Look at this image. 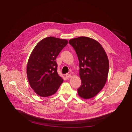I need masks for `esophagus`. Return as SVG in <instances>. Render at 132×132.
Here are the masks:
<instances>
[{"instance_id": "34e87169", "label": "esophagus", "mask_w": 132, "mask_h": 132, "mask_svg": "<svg viewBox=\"0 0 132 132\" xmlns=\"http://www.w3.org/2000/svg\"><path fill=\"white\" fill-rule=\"evenodd\" d=\"M65 76H66V78L67 79H69V78H70L72 77V75L71 74H66L65 75Z\"/></svg>"}]
</instances>
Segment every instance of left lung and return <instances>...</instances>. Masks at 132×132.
Returning a JSON list of instances; mask_svg holds the SVG:
<instances>
[{
  "label": "left lung",
  "instance_id": "1",
  "mask_svg": "<svg viewBox=\"0 0 132 132\" xmlns=\"http://www.w3.org/2000/svg\"><path fill=\"white\" fill-rule=\"evenodd\" d=\"M69 43L77 53L79 60L81 85L78 94L84 99L97 95L104 87L108 77L109 62L108 55L97 40L81 36L71 39Z\"/></svg>",
  "mask_w": 132,
  "mask_h": 132
}]
</instances>
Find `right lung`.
<instances>
[{"mask_svg": "<svg viewBox=\"0 0 132 132\" xmlns=\"http://www.w3.org/2000/svg\"><path fill=\"white\" fill-rule=\"evenodd\" d=\"M67 43L65 39L46 37L31 53L27 66L28 80L34 91L42 97L54 94L63 82L58 74L55 59Z\"/></svg>", "mask_w": 132, "mask_h": 132, "instance_id": "1", "label": "right lung"}]
</instances>
